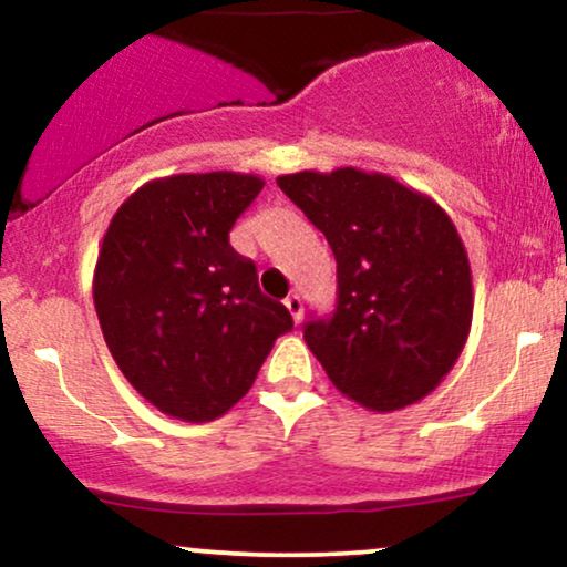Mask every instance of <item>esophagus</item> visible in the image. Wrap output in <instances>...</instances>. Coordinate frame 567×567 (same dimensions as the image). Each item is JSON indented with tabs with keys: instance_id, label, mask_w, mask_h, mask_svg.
Returning <instances> with one entry per match:
<instances>
[{
	"instance_id": "esophagus-1",
	"label": "esophagus",
	"mask_w": 567,
	"mask_h": 567,
	"mask_svg": "<svg viewBox=\"0 0 567 567\" xmlns=\"http://www.w3.org/2000/svg\"><path fill=\"white\" fill-rule=\"evenodd\" d=\"M285 306H288V311L292 315V320H296V324L301 322V315H303V301L298 292H292V296L285 298Z\"/></svg>"
}]
</instances>
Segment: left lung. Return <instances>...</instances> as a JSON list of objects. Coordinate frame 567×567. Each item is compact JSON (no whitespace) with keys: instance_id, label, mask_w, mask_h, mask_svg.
Wrapping results in <instances>:
<instances>
[{"instance_id":"left-lung-1","label":"left lung","mask_w":567,"mask_h":567,"mask_svg":"<svg viewBox=\"0 0 567 567\" xmlns=\"http://www.w3.org/2000/svg\"><path fill=\"white\" fill-rule=\"evenodd\" d=\"M336 256V311L311 317L303 341L338 392L389 413L432 392L472 324L464 243L437 202L357 167L279 175Z\"/></svg>"}]
</instances>
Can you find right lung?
<instances>
[{
    "label": "right lung",
    "instance_id": "obj_1",
    "mask_svg": "<svg viewBox=\"0 0 567 567\" xmlns=\"http://www.w3.org/2000/svg\"><path fill=\"white\" fill-rule=\"evenodd\" d=\"M264 181L181 173L122 202L97 252L93 301L106 347L141 396L205 424L231 410L292 317L258 288L229 231Z\"/></svg>",
    "mask_w": 567,
    "mask_h": 567
}]
</instances>
